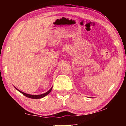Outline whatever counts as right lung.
<instances>
[{
	"mask_svg": "<svg viewBox=\"0 0 126 126\" xmlns=\"http://www.w3.org/2000/svg\"><path fill=\"white\" fill-rule=\"evenodd\" d=\"M52 88H53V87H51V88L47 92L45 93V94H37V95H34V94H26V93H25V92H22V91H19V90L18 89H17L16 88H16V89H17V90H18V91H19V92H20V93H21V94H23L24 96H26V97H29V98H31V99H41V98H42V97H45V96H46V95H47V94H49V93L51 92V89H52Z\"/></svg>",
	"mask_w": 126,
	"mask_h": 126,
	"instance_id": "right-lung-1",
	"label": "right lung"
}]
</instances>
